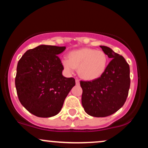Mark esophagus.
Listing matches in <instances>:
<instances>
[{"instance_id": "obj_1", "label": "esophagus", "mask_w": 148, "mask_h": 148, "mask_svg": "<svg viewBox=\"0 0 148 148\" xmlns=\"http://www.w3.org/2000/svg\"><path fill=\"white\" fill-rule=\"evenodd\" d=\"M80 84V81L79 79H76V85H79Z\"/></svg>"}]
</instances>
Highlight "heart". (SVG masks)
Listing matches in <instances>:
<instances>
[{"instance_id": "heart-1", "label": "heart", "mask_w": 148, "mask_h": 148, "mask_svg": "<svg viewBox=\"0 0 148 148\" xmlns=\"http://www.w3.org/2000/svg\"><path fill=\"white\" fill-rule=\"evenodd\" d=\"M108 63V56L103 51L83 48L69 53L68 59L64 58L62 64L67 72L75 68L81 78L86 80L98 79L106 71Z\"/></svg>"}]
</instances>
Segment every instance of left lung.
<instances>
[{"mask_svg":"<svg viewBox=\"0 0 148 148\" xmlns=\"http://www.w3.org/2000/svg\"><path fill=\"white\" fill-rule=\"evenodd\" d=\"M112 60L98 79L80 81L81 102L85 111L93 117L109 116L126 101L130 87V65L123 56L105 46H100Z\"/></svg>","mask_w":148,"mask_h":148,"instance_id":"left-lung-1","label":"left lung"}]
</instances>
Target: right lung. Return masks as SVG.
<instances>
[{"label":"right lung","mask_w":148,"mask_h":148,"mask_svg":"<svg viewBox=\"0 0 148 148\" xmlns=\"http://www.w3.org/2000/svg\"><path fill=\"white\" fill-rule=\"evenodd\" d=\"M65 49L40 45L27 51L18 60L15 77L18 99L35 116L50 118L57 115L75 86L74 78L62 74L64 67L58 55Z\"/></svg>","instance_id":"right-lung-1"}]
</instances>
